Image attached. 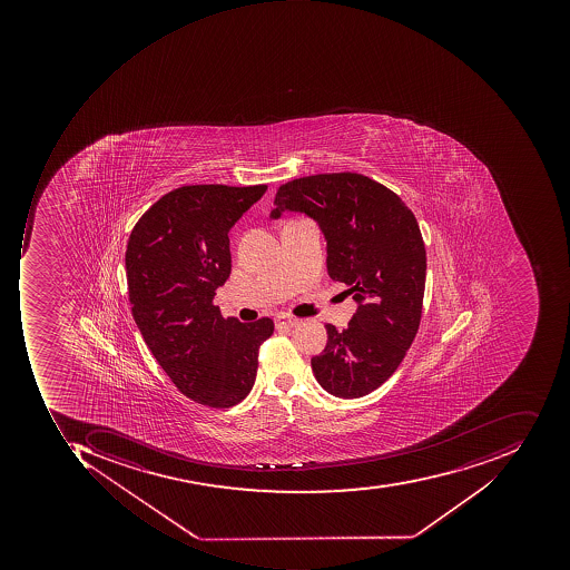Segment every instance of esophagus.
I'll return each instance as SVG.
<instances>
[{"instance_id":"1","label":"esophagus","mask_w":570,"mask_h":570,"mask_svg":"<svg viewBox=\"0 0 570 570\" xmlns=\"http://www.w3.org/2000/svg\"><path fill=\"white\" fill-rule=\"evenodd\" d=\"M299 324L298 318H293V316H284L279 315L276 318V327L277 328H293Z\"/></svg>"}]
</instances>
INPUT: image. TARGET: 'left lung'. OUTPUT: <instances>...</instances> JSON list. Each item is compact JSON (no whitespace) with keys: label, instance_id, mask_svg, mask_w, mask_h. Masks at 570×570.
<instances>
[{"label":"left lung","instance_id":"1","mask_svg":"<svg viewBox=\"0 0 570 570\" xmlns=\"http://www.w3.org/2000/svg\"><path fill=\"white\" fill-rule=\"evenodd\" d=\"M274 205L271 219L299 213L318 224L328 276L357 303L347 328L325 325L313 375L335 397H363L397 370L420 327L426 252L416 217L387 186L357 173L293 179Z\"/></svg>","mask_w":570,"mask_h":570}]
</instances>
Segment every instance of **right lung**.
I'll return each mask as SVG.
<instances>
[{
    "label": "right lung",
    "mask_w": 570,
    "mask_h": 570,
    "mask_svg": "<svg viewBox=\"0 0 570 570\" xmlns=\"http://www.w3.org/2000/svg\"><path fill=\"white\" fill-rule=\"evenodd\" d=\"M265 185H191L169 191L128 239V296L135 324L157 363L186 397L232 407L255 384L271 318L242 324L214 305L232 274L229 236Z\"/></svg>",
    "instance_id": "1"
}]
</instances>
